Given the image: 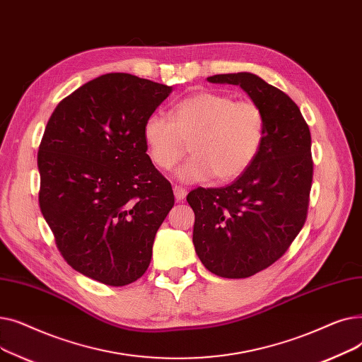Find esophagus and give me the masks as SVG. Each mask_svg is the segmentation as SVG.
Masks as SVG:
<instances>
[{"instance_id":"1","label":"esophagus","mask_w":362,"mask_h":362,"mask_svg":"<svg viewBox=\"0 0 362 362\" xmlns=\"http://www.w3.org/2000/svg\"><path fill=\"white\" fill-rule=\"evenodd\" d=\"M173 192H175V198H176V201L177 202H180V201H183L185 198H186V191L183 187H180V186H175L173 187Z\"/></svg>"}]
</instances>
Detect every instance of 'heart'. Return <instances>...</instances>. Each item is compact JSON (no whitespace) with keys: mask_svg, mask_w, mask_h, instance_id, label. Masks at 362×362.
Returning <instances> with one entry per match:
<instances>
[{"mask_svg":"<svg viewBox=\"0 0 362 362\" xmlns=\"http://www.w3.org/2000/svg\"><path fill=\"white\" fill-rule=\"evenodd\" d=\"M170 117L149 114L142 136L152 163L163 170L173 167L191 142L194 156L176 170V177L185 183L213 176L220 182L233 180L255 161L262 145V111L248 100L199 92L179 101Z\"/></svg>","mask_w":362,"mask_h":362,"instance_id":"1","label":"heart"}]
</instances>
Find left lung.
I'll return each mask as SVG.
<instances>
[{
	"label": "left lung",
	"mask_w": 362,
	"mask_h": 362,
	"mask_svg": "<svg viewBox=\"0 0 362 362\" xmlns=\"http://www.w3.org/2000/svg\"><path fill=\"white\" fill-rule=\"evenodd\" d=\"M206 81L240 86L264 116L262 145L248 170L232 185L198 187L186 198L201 262L220 277L245 279L276 262L305 223L311 133L298 105L259 76L240 71Z\"/></svg>",
	"instance_id": "1"
}]
</instances>
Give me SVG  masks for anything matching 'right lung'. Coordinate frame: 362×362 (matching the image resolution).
<instances>
[{
  "label": "right lung",
  "instance_id": "add662e5",
  "mask_svg": "<svg viewBox=\"0 0 362 362\" xmlns=\"http://www.w3.org/2000/svg\"><path fill=\"white\" fill-rule=\"evenodd\" d=\"M171 90L129 73L103 74L55 107L37 151L40 206L57 246L76 272L108 286L146 272L175 205L142 136Z\"/></svg>",
  "mask_w": 362,
  "mask_h": 362
}]
</instances>
